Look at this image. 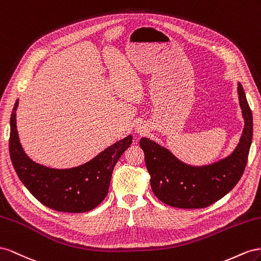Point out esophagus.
Here are the masks:
<instances>
[{
	"instance_id": "1",
	"label": "esophagus",
	"mask_w": 261,
	"mask_h": 261,
	"mask_svg": "<svg viewBox=\"0 0 261 261\" xmlns=\"http://www.w3.org/2000/svg\"><path fill=\"white\" fill-rule=\"evenodd\" d=\"M136 132H137V133H140V135H143V132H145V128H144L143 125L138 124V125L136 126Z\"/></svg>"
}]
</instances>
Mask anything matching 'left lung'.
<instances>
[{
	"mask_svg": "<svg viewBox=\"0 0 261 261\" xmlns=\"http://www.w3.org/2000/svg\"><path fill=\"white\" fill-rule=\"evenodd\" d=\"M237 93L245 125L240 143L225 159L205 166H190L154 141L140 140L152 190L162 202L180 209L206 207L227 195L240 181L251 145L252 114L241 83Z\"/></svg>",
	"mask_w": 261,
	"mask_h": 261,
	"instance_id": "8db88e82",
	"label": "left lung"
}]
</instances>
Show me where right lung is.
<instances>
[{
    "label": "right lung",
    "mask_w": 261,
    "mask_h": 261,
    "mask_svg": "<svg viewBox=\"0 0 261 261\" xmlns=\"http://www.w3.org/2000/svg\"><path fill=\"white\" fill-rule=\"evenodd\" d=\"M17 107L18 99L11 116L9 146L20 181L37 200L52 210L70 213L93 210L107 196L114 167L132 143V136L108 146L83 165L66 169L50 168L29 159L21 147L16 126Z\"/></svg>",
    "instance_id": "add662e5"
}]
</instances>
